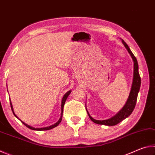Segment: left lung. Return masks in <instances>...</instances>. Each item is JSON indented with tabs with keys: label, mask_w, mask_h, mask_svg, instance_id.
Wrapping results in <instances>:
<instances>
[{
	"label": "left lung",
	"mask_w": 155,
	"mask_h": 155,
	"mask_svg": "<svg viewBox=\"0 0 155 155\" xmlns=\"http://www.w3.org/2000/svg\"><path fill=\"white\" fill-rule=\"evenodd\" d=\"M122 40V39H121ZM122 42L124 44L125 48L128 52V53L130 54V57H132L133 63H134V65H133V82H132V85H131V89L129 93V96L128 97V99L124 106L122 107V109L119 111L118 113H117L114 116L107 120H98L94 119L91 116L87 111V114L90 117V118L92 122L98 124H103V125H107V126H114L122 122L123 120H124L128 117L129 115L132 114V112L135 109L136 102H137V95L139 91H140V86H141V78L140 74H139V67H138V63L137 61V59L134 56V54H133V52H131L130 49L128 46L127 44L125 41L122 40ZM86 107V106H85Z\"/></svg>",
	"instance_id": "obj_1"
}]
</instances>
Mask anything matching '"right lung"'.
<instances>
[{
    "label": "right lung",
    "instance_id": "add662e5",
    "mask_svg": "<svg viewBox=\"0 0 155 155\" xmlns=\"http://www.w3.org/2000/svg\"><path fill=\"white\" fill-rule=\"evenodd\" d=\"M71 91H72L71 90L68 91V92L65 93V94H64V96H63V98H62V101H61V117H60V118H59V120H58V122H56L55 124H52V125H51V126H49V127H43V128H34V127H31V126H30V125H28V124H26V123H25L24 122H22V120H21L20 119L18 118L17 115L15 114V113H14V109H13V106H12V102H10V104H11V108H12V111H13V114H14L15 116L16 117L18 120H20V121L22 122V124H24L26 126V127H28V128H30V129H31V130H47L52 129V128H54V127H57V126H58V125L60 124V122H61L62 116H63V110H64V104H65V101H66V99L68 98V96L70 95V94L71 93Z\"/></svg>",
    "mask_w": 155,
    "mask_h": 155
}]
</instances>
